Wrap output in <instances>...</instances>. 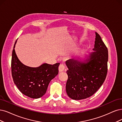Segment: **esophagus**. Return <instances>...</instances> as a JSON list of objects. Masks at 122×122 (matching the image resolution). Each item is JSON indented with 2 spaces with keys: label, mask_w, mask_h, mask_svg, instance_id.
<instances>
[{
  "label": "esophagus",
  "mask_w": 122,
  "mask_h": 122,
  "mask_svg": "<svg viewBox=\"0 0 122 122\" xmlns=\"http://www.w3.org/2000/svg\"><path fill=\"white\" fill-rule=\"evenodd\" d=\"M59 71L60 72H63L65 70V66L63 64H60L59 66Z\"/></svg>",
  "instance_id": "34e87169"
}]
</instances>
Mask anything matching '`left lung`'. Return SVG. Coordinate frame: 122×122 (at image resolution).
<instances>
[{
  "mask_svg": "<svg viewBox=\"0 0 122 122\" xmlns=\"http://www.w3.org/2000/svg\"><path fill=\"white\" fill-rule=\"evenodd\" d=\"M93 52L84 58L66 61L68 70L66 91L75 100L88 98L96 93L105 81L107 71L108 51L97 32Z\"/></svg>",
  "mask_w": 122,
  "mask_h": 122,
  "instance_id": "8db88e82",
  "label": "left lung"
}]
</instances>
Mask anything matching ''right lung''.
<instances>
[{
    "instance_id": "1",
    "label": "right lung",
    "mask_w": 122,
    "mask_h": 122,
    "mask_svg": "<svg viewBox=\"0 0 122 122\" xmlns=\"http://www.w3.org/2000/svg\"><path fill=\"white\" fill-rule=\"evenodd\" d=\"M13 47L11 59V73L15 84L24 95L38 98L46 93L48 85L58 74L59 63L51 65L43 63L37 67L22 64L18 58Z\"/></svg>"
}]
</instances>
